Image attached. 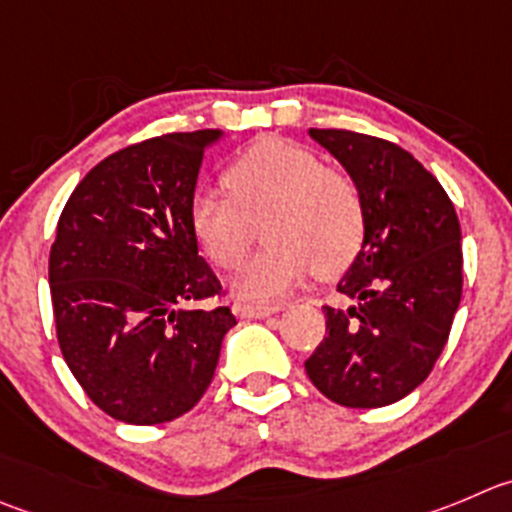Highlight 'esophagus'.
<instances>
[{"label":"esophagus","mask_w":512,"mask_h":512,"mask_svg":"<svg viewBox=\"0 0 512 512\" xmlns=\"http://www.w3.org/2000/svg\"><path fill=\"white\" fill-rule=\"evenodd\" d=\"M281 311L279 304H251V301H243V304L236 306V314L241 319H266V316Z\"/></svg>","instance_id":"obj_1"}]
</instances>
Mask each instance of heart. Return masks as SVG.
I'll use <instances>...</instances> for the list:
<instances>
[{
	"mask_svg": "<svg viewBox=\"0 0 512 512\" xmlns=\"http://www.w3.org/2000/svg\"><path fill=\"white\" fill-rule=\"evenodd\" d=\"M223 193H196L191 228L208 259L233 271L243 264L256 226L269 246L251 261L241 291L266 299L311 271L332 279L354 264L367 236V213L349 175L324 168L314 153L284 140H261L223 173Z\"/></svg>",
	"mask_w": 512,
	"mask_h": 512,
	"instance_id": "1",
	"label": "heart"
}]
</instances>
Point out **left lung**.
I'll return each mask as SVG.
<instances>
[{"mask_svg":"<svg viewBox=\"0 0 512 512\" xmlns=\"http://www.w3.org/2000/svg\"><path fill=\"white\" fill-rule=\"evenodd\" d=\"M354 180L367 213L364 246L324 306L326 337L306 359L324 397L384 407L420 387L445 349L462 296L460 221L435 175L389 140L309 130Z\"/></svg>","mask_w":512,"mask_h":512,"instance_id":"left-lung-1","label":"left lung"}]
</instances>
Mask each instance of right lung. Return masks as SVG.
Masks as SVG:
<instances>
[{"label": "right lung", "instance_id": "1", "mask_svg": "<svg viewBox=\"0 0 512 512\" xmlns=\"http://www.w3.org/2000/svg\"><path fill=\"white\" fill-rule=\"evenodd\" d=\"M221 130L170 133L107 155L65 203L50 251L57 342L87 397L128 425L186 415L236 324L198 253L191 211Z\"/></svg>", "mask_w": 512, "mask_h": 512}]
</instances>
